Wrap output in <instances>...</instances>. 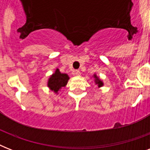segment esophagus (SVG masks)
Wrapping results in <instances>:
<instances>
[{
  "mask_svg": "<svg viewBox=\"0 0 150 150\" xmlns=\"http://www.w3.org/2000/svg\"><path fill=\"white\" fill-rule=\"evenodd\" d=\"M73 74H74L75 75H76V76H79V75H81V72H80V71L75 70L73 71Z\"/></svg>",
  "mask_w": 150,
  "mask_h": 150,
  "instance_id": "1",
  "label": "esophagus"
}]
</instances>
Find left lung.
<instances>
[{"mask_svg": "<svg viewBox=\"0 0 150 150\" xmlns=\"http://www.w3.org/2000/svg\"><path fill=\"white\" fill-rule=\"evenodd\" d=\"M92 77H93L94 82H95V84H96V86H97V87H98V88H100V87L103 86V85H104V83H103V82L102 80L100 79V77L96 75V73H95V74H94V75H93V76H92Z\"/></svg>", "mask_w": 150, "mask_h": 150, "instance_id": "1", "label": "left lung"}]
</instances>
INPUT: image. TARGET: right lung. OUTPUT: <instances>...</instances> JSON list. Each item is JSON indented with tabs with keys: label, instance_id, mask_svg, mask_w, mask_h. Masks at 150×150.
Segmentation results:
<instances>
[{
	"label": "right lung",
	"instance_id": "obj_1",
	"mask_svg": "<svg viewBox=\"0 0 150 150\" xmlns=\"http://www.w3.org/2000/svg\"><path fill=\"white\" fill-rule=\"evenodd\" d=\"M69 76L68 74L61 73L58 68H56V70L51 75H50L47 80V87L53 91L55 94L59 93V91L63 87H65L68 84Z\"/></svg>",
	"mask_w": 150,
	"mask_h": 150
}]
</instances>
